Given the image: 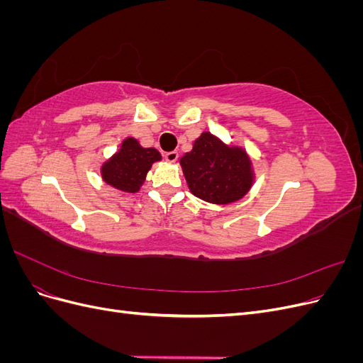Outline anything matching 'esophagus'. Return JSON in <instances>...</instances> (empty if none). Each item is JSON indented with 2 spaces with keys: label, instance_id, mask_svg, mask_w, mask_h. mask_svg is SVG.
Wrapping results in <instances>:
<instances>
[{
  "label": "esophagus",
  "instance_id": "1",
  "mask_svg": "<svg viewBox=\"0 0 363 363\" xmlns=\"http://www.w3.org/2000/svg\"><path fill=\"white\" fill-rule=\"evenodd\" d=\"M164 159H167L168 162H175L179 159V152L177 151H168V152H164Z\"/></svg>",
  "mask_w": 363,
  "mask_h": 363
}]
</instances>
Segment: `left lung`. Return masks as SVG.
Wrapping results in <instances>:
<instances>
[{"label":"left lung","mask_w":363,"mask_h":363,"mask_svg":"<svg viewBox=\"0 0 363 363\" xmlns=\"http://www.w3.org/2000/svg\"><path fill=\"white\" fill-rule=\"evenodd\" d=\"M189 191L213 204H230L251 189L255 174L247 151L225 145L208 131L195 139L189 152L180 159Z\"/></svg>","instance_id":"left-lung-1"}]
</instances>
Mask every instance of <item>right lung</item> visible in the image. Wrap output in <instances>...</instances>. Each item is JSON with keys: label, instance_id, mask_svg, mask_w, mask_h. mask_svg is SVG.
Listing matches in <instances>:
<instances>
[{"label": "right lung", "instance_id": "right-lung-1", "mask_svg": "<svg viewBox=\"0 0 363 363\" xmlns=\"http://www.w3.org/2000/svg\"><path fill=\"white\" fill-rule=\"evenodd\" d=\"M160 159L156 148H144L135 138H127L119 151L103 163V180L119 191L135 194L144 184L151 164Z\"/></svg>", "mask_w": 363, "mask_h": 363}]
</instances>
